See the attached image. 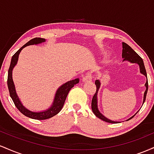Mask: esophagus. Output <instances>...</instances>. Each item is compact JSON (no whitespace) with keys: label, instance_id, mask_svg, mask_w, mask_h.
<instances>
[{"label":"esophagus","instance_id":"obj_1","mask_svg":"<svg viewBox=\"0 0 154 154\" xmlns=\"http://www.w3.org/2000/svg\"><path fill=\"white\" fill-rule=\"evenodd\" d=\"M92 79V75L90 72L86 73L85 75L83 76L82 77V81L83 82H87V81H91Z\"/></svg>","mask_w":154,"mask_h":154}]
</instances>
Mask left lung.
Here are the masks:
<instances>
[{
    "instance_id": "1",
    "label": "left lung",
    "mask_w": 154,
    "mask_h": 154,
    "mask_svg": "<svg viewBox=\"0 0 154 154\" xmlns=\"http://www.w3.org/2000/svg\"><path fill=\"white\" fill-rule=\"evenodd\" d=\"M122 57L123 58V61L127 60V61H130L131 63H137V64L140 66V69L141 73L147 77V73H146V68H145L143 61L142 58H141L140 56L139 55L137 54V53H136L135 51L130 46V45H128V44L125 43H122ZM95 85H96V92H95V94L93 95V98H92V102H91L92 111H93V112L94 113V114L97 116V117L99 118V119H102L104 122H106L112 123V124L118 123V122L111 121V120L107 119V118L105 117L103 114H100V111H98V105H97V103H98V100H97V93H98V91L99 90L100 83L99 82V80H98V79H97V80H95ZM145 85H146V90L144 93L143 103H144L145 100H146V94H147V92H148V79H147V81H146V83ZM137 113H136V114H137ZM133 116H132L131 118H130V119H128V120L131 119Z\"/></svg>"
}]
</instances>
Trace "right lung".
I'll list each match as a JSON object with an SVG mask.
<instances>
[{"mask_svg": "<svg viewBox=\"0 0 154 154\" xmlns=\"http://www.w3.org/2000/svg\"><path fill=\"white\" fill-rule=\"evenodd\" d=\"M45 41V39L40 38H35L32 39L29 42H27L25 45H24L19 49L17 52L14 54L12 56L11 61V64L8 69V79H7V84H8V91H9V94L11 98L13 100L14 103L16 107L19 109L22 114H24V116H27V117L31 118V119H38V120H44L49 119V118L53 117V116L56 115L61 110L64 104L65 100H66V96L68 95L69 92L72 89V88L74 87V85L79 82V79L78 78L73 79V80H70L69 82L65 83V84L62 85L60 87L58 91H56V96H55L54 101L53 103V105L51 106V108L47 109L46 111H42V112H32V111H29L26 109L24 106L22 105V103L19 100L18 96H17V93H16L15 91V86L14 84L13 79H12V70H13L14 67L16 64H17V61H18L19 55L20 51L24 48V47L27 46V45H34V44H39Z\"/></svg>", "mask_w": 154, "mask_h": 154, "instance_id": "1", "label": "right lung"}]
</instances>
